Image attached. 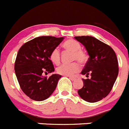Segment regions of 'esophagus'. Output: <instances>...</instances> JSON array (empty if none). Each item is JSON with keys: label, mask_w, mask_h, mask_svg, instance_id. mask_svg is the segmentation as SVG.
Listing matches in <instances>:
<instances>
[{"label": "esophagus", "mask_w": 129, "mask_h": 129, "mask_svg": "<svg viewBox=\"0 0 129 129\" xmlns=\"http://www.w3.org/2000/svg\"><path fill=\"white\" fill-rule=\"evenodd\" d=\"M69 79H70L71 81H74V80L76 79V78H74V77H71L70 76V77H69Z\"/></svg>", "instance_id": "obj_1"}]
</instances>
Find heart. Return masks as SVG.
<instances>
[{
  "instance_id": "1",
  "label": "heart",
  "mask_w": 129,
  "mask_h": 129,
  "mask_svg": "<svg viewBox=\"0 0 129 129\" xmlns=\"http://www.w3.org/2000/svg\"><path fill=\"white\" fill-rule=\"evenodd\" d=\"M67 51L73 53L72 61H78L80 63H85L87 61L86 53L81 50V45L76 41L69 39L63 44ZM60 52L58 48H54L50 55V60L57 65L60 62ZM80 71V66L78 62H73L71 64H62L56 68V73L58 74L67 76H72Z\"/></svg>"
}]
</instances>
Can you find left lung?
Listing matches in <instances>:
<instances>
[{"instance_id":"obj_1","label":"left lung","mask_w":129,"mask_h":129,"mask_svg":"<svg viewBox=\"0 0 129 129\" xmlns=\"http://www.w3.org/2000/svg\"><path fill=\"white\" fill-rule=\"evenodd\" d=\"M85 46L90 57L82 74L83 86L78 90L79 95L88 103H95L111 92L118 74V63L114 50L109 45L92 36L74 37Z\"/></svg>"}]
</instances>
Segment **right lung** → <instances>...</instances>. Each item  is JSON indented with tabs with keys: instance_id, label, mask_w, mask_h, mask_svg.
<instances>
[{
	"instance_id": "obj_1",
	"label": "right lung",
	"mask_w": 129,
	"mask_h": 129,
	"mask_svg": "<svg viewBox=\"0 0 129 129\" xmlns=\"http://www.w3.org/2000/svg\"><path fill=\"white\" fill-rule=\"evenodd\" d=\"M63 37L41 36L26 42L20 48L14 70L20 88L31 99L42 101L50 97L61 78L52 74L49 78L43 74L55 71L50 55L63 40Z\"/></svg>"
}]
</instances>
